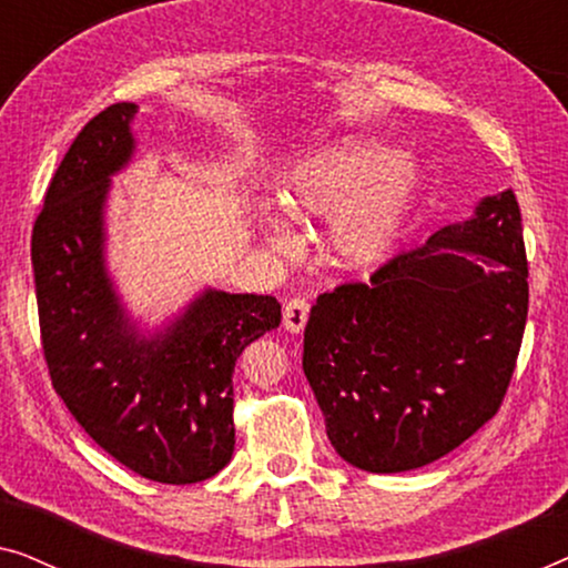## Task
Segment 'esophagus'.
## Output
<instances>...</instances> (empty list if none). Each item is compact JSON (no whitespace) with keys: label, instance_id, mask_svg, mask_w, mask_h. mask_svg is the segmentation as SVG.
I'll use <instances>...</instances> for the list:
<instances>
[{"label":"esophagus","instance_id":"34e87169","mask_svg":"<svg viewBox=\"0 0 568 568\" xmlns=\"http://www.w3.org/2000/svg\"><path fill=\"white\" fill-rule=\"evenodd\" d=\"M307 317H310V305L307 300L302 297H294L284 305V328L290 333H302L307 325Z\"/></svg>","mask_w":568,"mask_h":568}]
</instances>
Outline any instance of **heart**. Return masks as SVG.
Listing matches in <instances>:
<instances>
[{"label": "heart", "mask_w": 568, "mask_h": 568, "mask_svg": "<svg viewBox=\"0 0 568 568\" xmlns=\"http://www.w3.org/2000/svg\"><path fill=\"white\" fill-rule=\"evenodd\" d=\"M422 199V168L375 139H338L307 154L278 183V206L313 227L333 222L331 253L348 271H372L400 245ZM263 240L276 253L297 251L286 222L268 216Z\"/></svg>", "instance_id": "obj_1"}]
</instances>
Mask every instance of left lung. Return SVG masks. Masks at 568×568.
I'll return each instance as SVG.
<instances>
[{"label": "left lung", "instance_id": "obj_1", "mask_svg": "<svg viewBox=\"0 0 568 568\" xmlns=\"http://www.w3.org/2000/svg\"><path fill=\"white\" fill-rule=\"evenodd\" d=\"M527 321L523 216L511 189L372 276L321 294L302 369L348 465L422 468L501 406Z\"/></svg>", "mask_w": 568, "mask_h": 568}]
</instances>
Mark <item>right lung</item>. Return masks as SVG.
Listing matches in <instances>:
<instances>
[{
	"label": "right lung",
	"instance_id": "add662e5",
	"mask_svg": "<svg viewBox=\"0 0 568 568\" xmlns=\"http://www.w3.org/2000/svg\"><path fill=\"white\" fill-rule=\"evenodd\" d=\"M136 113H98L45 191L30 251L43 354L53 390L108 455L158 484H199L232 460V372L278 328L282 305L206 286L154 331L129 313L108 271L105 206L134 160Z\"/></svg>",
	"mask_w": 568,
	"mask_h": 568
}]
</instances>
